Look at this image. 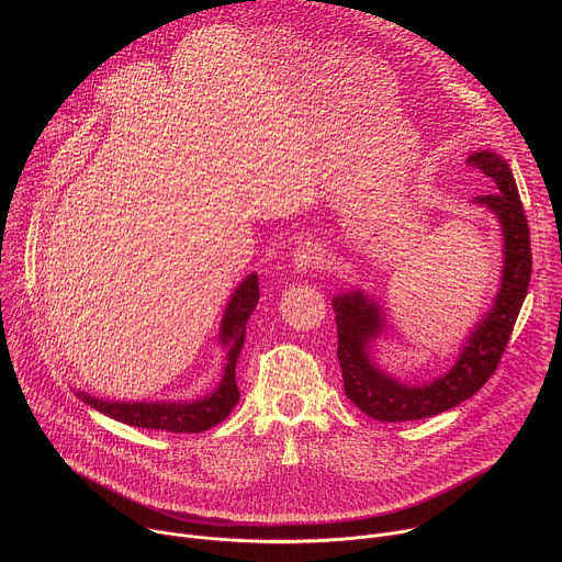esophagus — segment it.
Wrapping results in <instances>:
<instances>
[{
	"label": "esophagus",
	"instance_id": "34e87169",
	"mask_svg": "<svg viewBox=\"0 0 562 562\" xmlns=\"http://www.w3.org/2000/svg\"><path fill=\"white\" fill-rule=\"evenodd\" d=\"M291 262L297 273H311L325 265V251L313 243H304L291 254Z\"/></svg>",
	"mask_w": 562,
	"mask_h": 562
}]
</instances>
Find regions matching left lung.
Listing matches in <instances>:
<instances>
[{"label": "left lung", "mask_w": 562, "mask_h": 562, "mask_svg": "<svg viewBox=\"0 0 562 562\" xmlns=\"http://www.w3.org/2000/svg\"><path fill=\"white\" fill-rule=\"evenodd\" d=\"M467 162L483 173L494 187V191L477 195L473 202L494 211L503 224L505 267L494 308L475 327L453 369L425 386H412L393 380L373 367L367 353V345L382 327L375 302L367 300L360 291L338 295L331 302L336 311L338 360L345 393L360 412L375 420H420L442 414L471 397L498 369L527 295L531 278V239L512 169L503 157L492 150L473 153Z\"/></svg>", "instance_id": "obj_1"}]
</instances>
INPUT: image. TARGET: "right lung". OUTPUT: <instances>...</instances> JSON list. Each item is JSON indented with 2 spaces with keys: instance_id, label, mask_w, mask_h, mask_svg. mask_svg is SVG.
Instances as JSON below:
<instances>
[{
  "instance_id": "right-lung-1",
  "label": "right lung",
  "mask_w": 562,
  "mask_h": 562,
  "mask_svg": "<svg viewBox=\"0 0 562 562\" xmlns=\"http://www.w3.org/2000/svg\"><path fill=\"white\" fill-rule=\"evenodd\" d=\"M258 300H260V286H258V276L254 273L235 289L224 311L222 334H220V340L228 347L224 378L220 386L204 400H195V403H106V400L93 397L89 393H77V395L82 397L87 405L95 407L98 412L131 427H142L150 431L153 429L173 431V434H200L215 427L231 414V409L239 400V391L235 382V362L245 345L247 319L254 313Z\"/></svg>"
}]
</instances>
